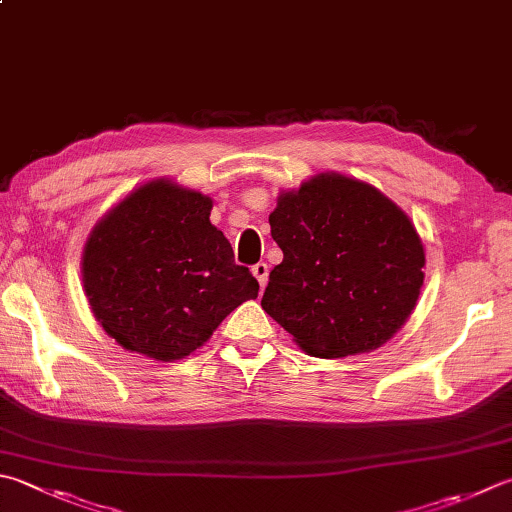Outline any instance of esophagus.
<instances>
[{
    "label": "esophagus",
    "instance_id": "obj_1",
    "mask_svg": "<svg viewBox=\"0 0 512 512\" xmlns=\"http://www.w3.org/2000/svg\"><path fill=\"white\" fill-rule=\"evenodd\" d=\"M252 274L256 276V281L260 285V289H263L267 285V278H269V269H267V263H256L252 267Z\"/></svg>",
    "mask_w": 512,
    "mask_h": 512
}]
</instances>
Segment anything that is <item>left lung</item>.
<instances>
[{
  "label": "left lung",
  "mask_w": 512,
  "mask_h": 512,
  "mask_svg": "<svg viewBox=\"0 0 512 512\" xmlns=\"http://www.w3.org/2000/svg\"><path fill=\"white\" fill-rule=\"evenodd\" d=\"M283 263L269 272L263 310L318 359L372 352L408 321L426 249L399 205L336 171L278 194L269 214Z\"/></svg>",
  "instance_id": "left-lung-1"
}]
</instances>
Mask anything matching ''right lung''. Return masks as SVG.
Wrapping results in <instances>:
<instances>
[{
	"instance_id": "1",
	"label": "right lung",
	"mask_w": 512,
	"mask_h": 512,
	"mask_svg": "<svg viewBox=\"0 0 512 512\" xmlns=\"http://www.w3.org/2000/svg\"><path fill=\"white\" fill-rule=\"evenodd\" d=\"M214 200L169 178L129 191L82 249L91 312L124 350L171 363L209 341L225 316L258 296L211 225Z\"/></svg>"
}]
</instances>
